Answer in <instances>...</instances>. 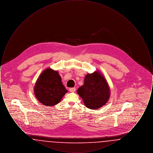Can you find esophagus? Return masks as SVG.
Returning a JSON list of instances; mask_svg holds the SVG:
<instances>
[{"instance_id":"34e87169","label":"esophagus","mask_w":153,"mask_h":153,"mask_svg":"<svg viewBox=\"0 0 153 153\" xmlns=\"http://www.w3.org/2000/svg\"><path fill=\"white\" fill-rule=\"evenodd\" d=\"M69 91L71 92H74L76 91V88H71L69 89Z\"/></svg>"}]
</instances>
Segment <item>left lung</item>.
<instances>
[{"label": "left lung", "instance_id": "obj_1", "mask_svg": "<svg viewBox=\"0 0 153 153\" xmlns=\"http://www.w3.org/2000/svg\"><path fill=\"white\" fill-rule=\"evenodd\" d=\"M77 93L82 99L85 105L91 109L101 108L110 97L109 85L99 71L87 74L84 85L79 88Z\"/></svg>", "mask_w": 153, "mask_h": 153}]
</instances>
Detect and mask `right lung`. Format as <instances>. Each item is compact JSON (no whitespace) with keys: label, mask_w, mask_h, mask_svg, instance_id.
Segmentation results:
<instances>
[{"label":"right lung","mask_w":153,"mask_h":153,"mask_svg":"<svg viewBox=\"0 0 153 153\" xmlns=\"http://www.w3.org/2000/svg\"><path fill=\"white\" fill-rule=\"evenodd\" d=\"M34 92L37 100L43 105L53 106L60 102L68 91L62 84L58 72L48 68L36 80Z\"/></svg>","instance_id":"obj_1"}]
</instances>
